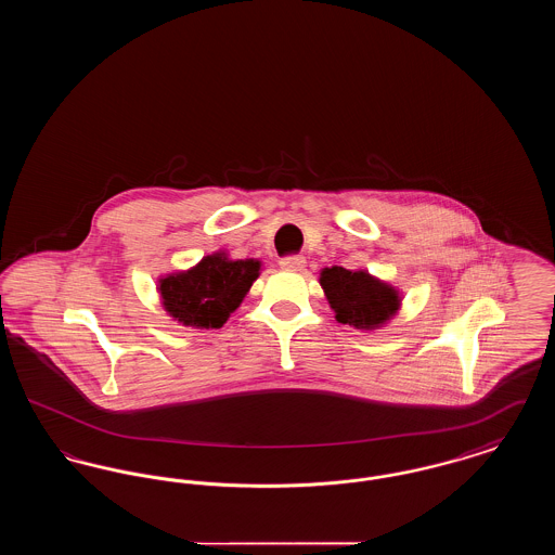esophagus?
<instances>
[{
    "mask_svg": "<svg viewBox=\"0 0 555 555\" xmlns=\"http://www.w3.org/2000/svg\"><path fill=\"white\" fill-rule=\"evenodd\" d=\"M281 268L283 270H293V272H297V270H301L304 266H306V258L304 256H285V258H281Z\"/></svg>",
    "mask_w": 555,
    "mask_h": 555,
    "instance_id": "34e87169",
    "label": "esophagus"
}]
</instances>
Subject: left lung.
<instances>
[{"label":"left lung","instance_id":"obj_1","mask_svg":"<svg viewBox=\"0 0 555 555\" xmlns=\"http://www.w3.org/2000/svg\"><path fill=\"white\" fill-rule=\"evenodd\" d=\"M320 285L335 310V318L356 328H376L399 308L397 291L372 279L364 270L351 272L341 266L324 268Z\"/></svg>","mask_w":555,"mask_h":555}]
</instances>
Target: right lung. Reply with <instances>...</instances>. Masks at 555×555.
<instances>
[{
	"label": "right lung",
	"mask_w": 555,
	"mask_h": 555,
	"mask_svg": "<svg viewBox=\"0 0 555 555\" xmlns=\"http://www.w3.org/2000/svg\"><path fill=\"white\" fill-rule=\"evenodd\" d=\"M260 274L256 260H227L214 254L181 274L159 281L168 314L186 326L220 328L235 312L245 293Z\"/></svg>",
	"instance_id": "add662e5"
}]
</instances>
